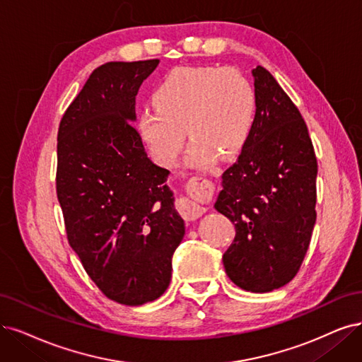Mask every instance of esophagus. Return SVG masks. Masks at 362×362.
<instances>
[{"label": "esophagus", "instance_id": "34e87169", "mask_svg": "<svg viewBox=\"0 0 362 362\" xmlns=\"http://www.w3.org/2000/svg\"><path fill=\"white\" fill-rule=\"evenodd\" d=\"M186 191H188V195L179 198L177 206L185 219L195 221L204 215L207 211V207L199 204L194 198V195H207V197L211 195L213 192L211 183L202 176H195L186 183Z\"/></svg>", "mask_w": 362, "mask_h": 362}]
</instances>
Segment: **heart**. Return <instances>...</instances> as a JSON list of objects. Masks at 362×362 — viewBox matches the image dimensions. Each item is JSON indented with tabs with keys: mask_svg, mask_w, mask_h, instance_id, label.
Segmentation results:
<instances>
[{
	"mask_svg": "<svg viewBox=\"0 0 362 362\" xmlns=\"http://www.w3.org/2000/svg\"><path fill=\"white\" fill-rule=\"evenodd\" d=\"M156 105L139 116V131L160 165L174 164L185 143L192 140L188 164L209 167L221 153L230 158L243 149L257 110L249 80L237 70L218 66H177L153 93Z\"/></svg>",
	"mask_w": 362,
	"mask_h": 362,
	"instance_id": "b5f03b06",
	"label": "heart"
}]
</instances>
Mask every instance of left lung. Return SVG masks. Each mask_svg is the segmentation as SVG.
I'll return each instance as SVG.
<instances>
[{
    "mask_svg": "<svg viewBox=\"0 0 362 362\" xmlns=\"http://www.w3.org/2000/svg\"><path fill=\"white\" fill-rule=\"evenodd\" d=\"M257 112L238 159L222 174L215 209L235 226L225 272L245 291L270 292L296 277L316 222L317 160L304 119L258 65Z\"/></svg>",
    "mask_w": 362,
    "mask_h": 362,
    "instance_id": "8db88e82",
    "label": "left lung"
}]
</instances>
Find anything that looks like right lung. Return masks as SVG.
Segmentation results:
<instances>
[{"mask_svg":"<svg viewBox=\"0 0 362 362\" xmlns=\"http://www.w3.org/2000/svg\"><path fill=\"white\" fill-rule=\"evenodd\" d=\"M159 59L107 62L92 71L58 129L57 195L69 243L107 298L141 305L170 285L185 235L167 186L147 158L136 95Z\"/></svg>","mask_w":362,"mask_h":362,"instance_id":"add662e5","label":"right lung"}]
</instances>
